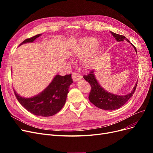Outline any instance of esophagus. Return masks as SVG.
<instances>
[{
  "label": "esophagus",
  "mask_w": 153,
  "mask_h": 153,
  "mask_svg": "<svg viewBox=\"0 0 153 153\" xmlns=\"http://www.w3.org/2000/svg\"><path fill=\"white\" fill-rule=\"evenodd\" d=\"M72 78H73L74 82H76V81L81 79L82 76L80 75L79 74L77 73H72Z\"/></svg>",
  "instance_id": "34e87169"
}]
</instances>
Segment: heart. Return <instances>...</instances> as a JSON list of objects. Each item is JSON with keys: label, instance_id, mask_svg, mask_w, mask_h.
<instances>
[{"label": "heart", "instance_id": "b5f03b06", "mask_svg": "<svg viewBox=\"0 0 153 153\" xmlns=\"http://www.w3.org/2000/svg\"><path fill=\"white\" fill-rule=\"evenodd\" d=\"M97 39L94 38H85L80 40L75 53L82 60V66L89 69L92 68L101 53V48L96 45Z\"/></svg>", "mask_w": 153, "mask_h": 153}]
</instances>
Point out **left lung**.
Returning <instances> with one entry per match:
<instances>
[{"mask_svg":"<svg viewBox=\"0 0 153 153\" xmlns=\"http://www.w3.org/2000/svg\"><path fill=\"white\" fill-rule=\"evenodd\" d=\"M110 32L117 41H123L126 40L128 41L129 43H130L125 36L115 34L112 32ZM133 47L137 52L135 46H133ZM84 78L87 82L89 83L91 87V92L89 96V101L98 108L106 110H113L121 108L131 98V97H132L133 94L135 93L137 85V82L132 91L129 94L125 96H119L111 94L110 92L105 91L100 85L98 82H97L94 75V71L92 70L87 75H84Z\"/></svg>","mask_w":153,"mask_h":153,"instance_id":"8db88e82","label":"left lung"}]
</instances>
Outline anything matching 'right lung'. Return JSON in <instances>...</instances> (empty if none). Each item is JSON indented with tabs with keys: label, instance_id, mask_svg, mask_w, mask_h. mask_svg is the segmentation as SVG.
<instances>
[{
	"label": "right lung",
	"instance_id": "add662e5",
	"mask_svg": "<svg viewBox=\"0 0 153 153\" xmlns=\"http://www.w3.org/2000/svg\"><path fill=\"white\" fill-rule=\"evenodd\" d=\"M41 36L36 35L25 39L20 45L31 43ZM73 83L71 74L61 76L57 75L46 89L34 97L22 98L14 91L19 103L29 112L38 116L49 117L58 113L66 103L69 87Z\"/></svg>",
	"mask_w": 153,
	"mask_h": 153
}]
</instances>
